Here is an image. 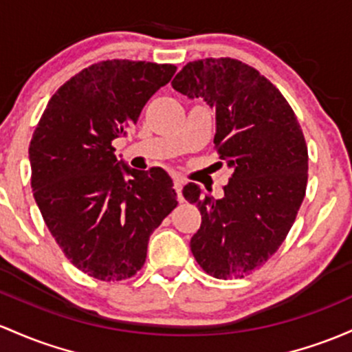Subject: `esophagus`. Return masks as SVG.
Here are the masks:
<instances>
[{
    "label": "esophagus",
    "mask_w": 352,
    "mask_h": 352,
    "mask_svg": "<svg viewBox=\"0 0 352 352\" xmlns=\"http://www.w3.org/2000/svg\"><path fill=\"white\" fill-rule=\"evenodd\" d=\"M173 188H175L177 199H179V202H184V195H182L184 180L182 179H175V180H173Z\"/></svg>",
    "instance_id": "34e87169"
}]
</instances>
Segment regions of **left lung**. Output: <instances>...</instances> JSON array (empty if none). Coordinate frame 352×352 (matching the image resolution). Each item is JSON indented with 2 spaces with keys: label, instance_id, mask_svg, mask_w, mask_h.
<instances>
[{
  "label": "left lung",
  "instance_id": "8db88e82",
  "mask_svg": "<svg viewBox=\"0 0 352 352\" xmlns=\"http://www.w3.org/2000/svg\"><path fill=\"white\" fill-rule=\"evenodd\" d=\"M172 87L215 110L214 144L232 168L219 200L197 184L184 187L185 199L202 214L190 250L210 276L244 277L279 249L304 200L302 130L280 91L257 69L232 58L190 61Z\"/></svg>",
  "mask_w": 352,
  "mask_h": 352
}]
</instances>
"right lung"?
Instances as JSON below:
<instances>
[{
  "instance_id": "add662e5",
  "label": "right lung",
  "mask_w": 352,
  "mask_h": 352,
  "mask_svg": "<svg viewBox=\"0 0 352 352\" xmlns=\"http://www.w3.org/2000/svg\"><path fill=\"white\" fill-rule=\"evenodd\" d=\"M175 69L129 60L91 65L58 88L33 133L36 206L69 262L98 280L135 276L150 234L177 207L164 168H130L111 145Z\"/></svg>"
}]
</instances>
